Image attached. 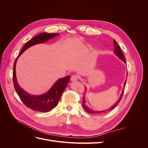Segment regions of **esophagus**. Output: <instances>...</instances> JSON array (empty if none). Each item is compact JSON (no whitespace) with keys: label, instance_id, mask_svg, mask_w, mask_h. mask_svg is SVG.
Returning a JSON list of instances; mask_svg holds the SVG:
<instances>
[{"label":"esophagus","instance_id":"esophagus-1","mask_svg":"<svg viewBox=\"0 0 148 148\" xmlns=\"http://www.w3.org/2000/svg\"><path fill=\"white\" fill-rule=\"evenodd\" d=\"M77 79H78V77L76 75H73L71 76V78H70V80L71 82H76Z\"/></svg>","mask_w":148,"mask_h":148}]
</instances>
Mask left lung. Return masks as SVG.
Returning a JSON list of instances; mask_svg holds the SVG:
<instances>
[{
    "mask_svg": "<svg viewBox=\"0 0 148 148\" xmlns=\"http://www.w3.org/2000/svg\"><path fill=\"white\" fill-rule=\"evenodd\" d=\"M114 53L120 58V59L121 60H122L124 62H125V63H126V60H125V57H124V56H123V52H122V51H121L120 46L117 44V42L115 41V40H114ZM126 82H127V81L125 82V83H124L125 86H125V84H126ZM124 89H125V88H124ZM124 89H123V91H122V95H121V96H120V98H119V99L118 100V101L117 102V103H115V104L112 107H110V108L109 109L107 110H112V109H114L115 108V107L116 106H117V104L120 102V101H121V99H122V96H123V92H124ZM83 108L84 109V110H86V111L87 112L90 113V114H99V113L104 112H105V111H94V110H91V109H89V107H88L86 105H85V99H84V97H83Z\"/></svg>",
    "mask_w": 148,
    "mask_h": 148,
    "instance_id": "obj_1",
    "label": "left lung"
}]
</instances>
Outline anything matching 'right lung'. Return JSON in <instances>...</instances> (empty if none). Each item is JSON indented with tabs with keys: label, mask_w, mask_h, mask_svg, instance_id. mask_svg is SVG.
<instances>
[{
	"label": "right lung",
	"mask_w": 148,
	"mask_h": 148,
	"mask_svg": "<svg viewBox=\"0 0 148 148\" xmlns=\"http://www.w3.org/2000/svg\"><path fill=\"white\" fill-rule=\"evenodd\" d=\"M58 34H59L58 33H42L36 36L25 44L18 57L26 49H28L30 46L35 45L36 44L45 42L47 40L53 38ZM17 59H16L14 62V65H13V82L15 91H16L21 101L28 108L34 110L42 112H49L53 109L59 103L62 94L63 93L67 84L69 83L70 78V76H67L65 78L59 79L53 85V86L51 88L50 90L46 94H44V95L40 96L30 95L29 94L23 91L19 86L18 84L17 83L15 75V66Z\"/></svg>",
	"instance_id": "add662e5"
}]
</instances>
